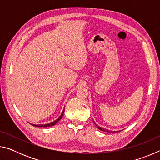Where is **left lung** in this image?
I'll list each match as a JSON object with an SVG mask.
<instances>
[{
    "label": "left lung",
    "instance_id": "left-lung-1",
    "mask_svg": "<svg viewBox=\"0 0 160 160\" xmlns=\"http://www.w3.org/2000/svg\"><path fill=\"white\" fill-rule=\"evenodd\" d=\"M93 122H94V121H93ZM97 127H98V128L99 130H101V131H102L109 132V130H106V129H104V128H101V127H99V126H97ZM118 132V131H111V132Z\"/></svg>",
    "mask_w": 160,
    "mask_h": 160
}]
</instances>
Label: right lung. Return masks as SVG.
<instances>
[{"mask_svg":"<svg viewBox=\"0 0 160 160\" xmlns=\"http://www.w3.org/2000/svg\"><path fill=\"white\" fill-rule=\"evenodd\" d=\"M63 113H64V110L63 111V112H62L61 115L60 117H59L58 119H56V121H54L53 122H51V123H47V124H40V125H34V124H32V126H38V127H50V126H53L55 125V124L58 122V121L60 120V119L61 118L62 116H63Z\"/></svg>","mask_w":160,"mask_h":160,"instance_id":"1","label":"right lung"}]
</instances>
